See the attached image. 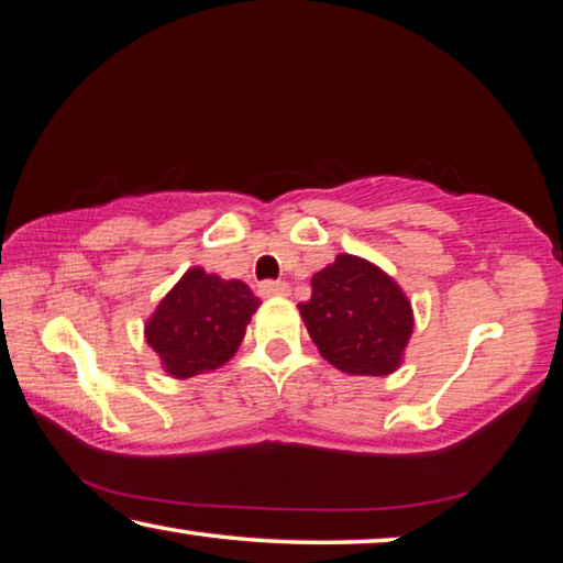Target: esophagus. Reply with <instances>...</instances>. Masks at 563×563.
<instances>
[{
	"label": "esophagus",
	"instance_id": "esophagus-1",
	"mask_svg": "<svg viewBox=\"0 0 563 563\" xmlns=\"http://www.w3.org/2000/svg\"><path fill=\"white\" fill-rule=\"evenodd\" d=\"M258 291H262V297H284L289 295V284L287 282H279V279H266L258 284Z\"/></svg>",
	"mask_w": 563,
	"mask_h": 563
}]
</instances>
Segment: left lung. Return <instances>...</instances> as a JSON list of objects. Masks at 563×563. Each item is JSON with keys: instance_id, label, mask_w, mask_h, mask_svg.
<instances>
[{"instance_id": "1", "label": "left lung", "mask_w": 563, "mask_h": 563, "mask_svg": "<svg viewBox=\"0 0 563 563\" xmlns=\"http://www.w3.org/2000/svg\"><path fill=\"white\" fill-rule=\"evenodd\" d=\"M299 312L322 357L350 376L396 371L413 330L411 305L398 284L347 254L312 276V299Z\"/></svg>"}]
</instances>
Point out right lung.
Returning a JSON list of instances; mask_svg holds the SVG:
<instances>
[{
    "mask_svg": "<svg viewBox=\"0 0 563 563\" xmlns=\"http://www.w3.org/2000/svg\"><path fill=\"white\" fill-rule=\"evenodd\" d=\"M258 305L243 282L190 268L146 322V342L169 376L192 378L231 361Z\"/></svg>",
    "mask_w": 563,
    "mask_h": 563,
    "instance_id": "obj_1",
    "label": "right lung"
}]
</instances>
